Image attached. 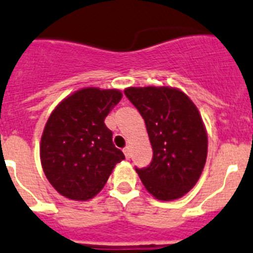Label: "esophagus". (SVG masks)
<instances>
[{
  "mask_svg": "<svg viewBox=\"0 0 253 253\" xmlns=\"http://www.w3.org/2000/svg\"><path fill=\"white\" fill-rule=\"evenodd\" d=\"M124 154H125V156H126V159L131 158V150H129V147H125Z\"/></svg>",
  "mask_w": 253,
  "mask_h": 253,
  "instance_id": "34e87169",
  "label": "esophagus"
}]
</instances>
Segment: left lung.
<instances>
[{"mask_svg":"<svg viewBox=\"0 0 253 253\" xmlns=\"http://www.w3.org/2000/svg\"><path fill=\"white\" fill-rule=\"evenodd\" d=\"M125 94L145 120L152 161L136 169L147 192L159 200L179 199L203 171L208 137L200 113L180 89L129 87Z\"/></svg>","mask_w":253,"mask_h":253,"instance_id":"8db88e82","label":"left lung"}]
</instances>
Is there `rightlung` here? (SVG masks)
<instances>
[{"label":"right lung","instance_id":"1","mask_svg":"<svg viewBox=\"0 0 253 253\" xmlns=\"http://www.w3.org/2000/svg\"><path fill=\"white\" fill-rule=\"evenodd\" d=\"M118 89L83 88L51 112L40 143L45 176L56 192L73 200L98 194L125 155L113 145L104 118L121 101Z\"/></svg>","mask_w":253,"mask_h":253}]
</instances>
